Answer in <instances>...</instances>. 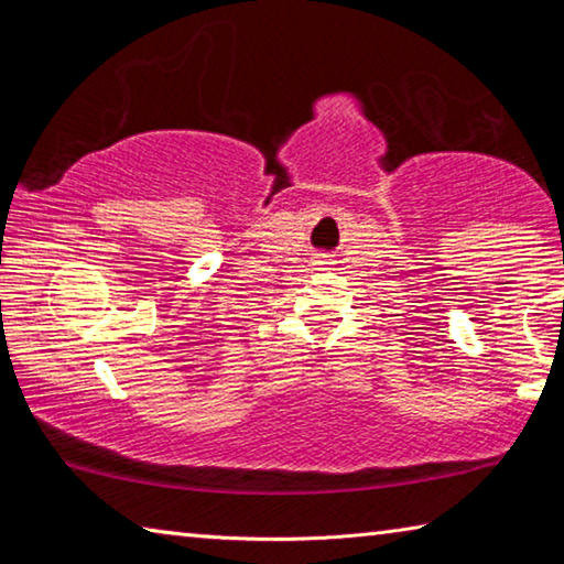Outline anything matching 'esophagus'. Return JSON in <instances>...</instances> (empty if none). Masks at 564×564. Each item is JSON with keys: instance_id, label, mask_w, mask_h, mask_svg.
Returning a JSON list of instances; mask_svg holds the SVG:
<instances>
[{"instance_id": "obj_1", "label": "esophagus", "mask_w": 564, "mask_h": 564, "mask_svg": "<svg viewBox=\"0 0 564 564\" xmlns=\"http://www.w3.org/2000/svg\"><path fill=\"white\" fill-rule=\"evenodd\" d=\"M318 263H330V261L326 259V256H321V259H318Z\"/></svg>"}]
</instances>
